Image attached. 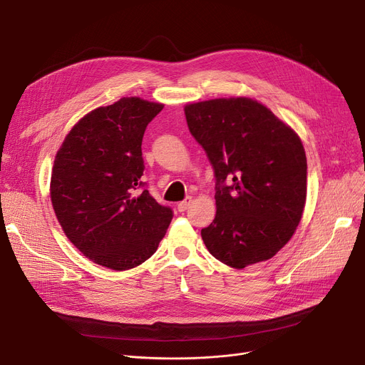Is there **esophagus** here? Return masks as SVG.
<instances>
[{"label": "esophagus", "mask_w": 365, "mask_h": 365, "mask_svg": "<svg viewBox=\"0 0 365 365\" xmlns=\"http://www.w3.org/2000/svg\"><path fill=\"white\" fill-rule=\"evenodd\" d=\"M190 205H192V197H185L182 202H180V203H178V207H177V208H178V211H180V212H184V211H185L188 207H190Z\"/></svg>", "instance_id": "34e87169"}]
</instances>
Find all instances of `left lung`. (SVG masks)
Instances as JSON below:
<instances>
[{
	"label": "left lung",
	"mask_w": 365,
	"mask_h": 365,
	"mask_svg": "<svg viewBox=\"0 0 365 365\" xmlns=\"http://www.w3.org/2000/svg\"><path fill=\"white\" fill-rule=\"evenodd\" d=\"M215 173V218L200 230L230 268L271 259L292 238L307 197V158L295 130L260 101L212 98L184 108Z\"/></svg>",
	"instance_id": "1"
}]
</instances>
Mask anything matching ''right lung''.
I'll list each match as a JSON object with an SVG mask.
<instances>
[{
    "instance_id": "right-lung-1",
    "label": "right lung",
    "mask_w": 365,
    "mask_h": 365,
    "mask_svg": "<svg viewBox=\"0 0 365 365\" xmlns=\"http://www.w3.org/2000/svg\"><path fill=\"white\" fill-rule=\"evenodd\" d=\"M165 105L123 97L73 125L58 150L51 200L66 237L86 257L115 271L139 267L166 235L172 210L143 185L142 138Z\"/></svg>"
}]
</instances>
